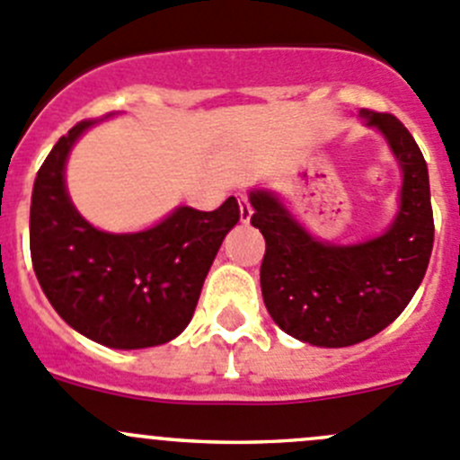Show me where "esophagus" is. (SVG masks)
I'll list each match as a JSON object with an SVG mask.
<instances>
[{
  "label": "esophagus",
  "mask_w": 460,
  "mask_h": 460,
  "mask_svg": "<svg viewBox=\"0 0 460 460\" xmlns=\"http://www.w3.org/2000/svg\"><path fill=\"white\" fill-rule=\"evenodd\" d=\"M238 204H240V222H244V225H247L249 220H252V204H249V199H247V195H243L240 193L238 195Z\"/></svg>",
  "instance_id": "34e87169"
}]
</instances>
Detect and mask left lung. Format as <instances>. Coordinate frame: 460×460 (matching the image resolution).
Returning <instances> with one entry per match:
<instances>
[{"mask_svg": "<svg viewBox=\"0 0 460 460\" xmlns=\"http://www.w3.org/2000/svg\"><path fill=\"white\" fill-rule=\"evenodd\" d=\"M402 168L394 222L385 234L355 244L314 238L279 195L253 189L252 225L265 238L261 289L267 312L298 341L343 349L394 323L425 279L434 247L429 172L407 128L382 111L359 110Z\"/></svg>", "mask_w": 460, "mask_h": 460, "instance_id": "obj_1", "label": "left lung"}]
</instances>
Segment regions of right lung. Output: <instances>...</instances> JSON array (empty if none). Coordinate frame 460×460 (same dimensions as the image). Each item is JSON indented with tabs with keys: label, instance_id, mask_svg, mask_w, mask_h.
I'll return each mask as SVG.
<instances>
[{
	"label": "right lung",
	"instance_id": "1",
	"mask_svg": "<svg viewBox=\"0 0 460 460\" xmlns=\"http://www.w3.org/2000/svg\"><path fill=\"white\" fill-rule=\"evenodd\" d=\"M93 123L71 128L40 166L31 195V261L49 303L71 328L107 349H150L175 339L193 319L240 208L229 198L216 211L177 207L137 234L96 229L75 211L65 186L66 157Z\"/></svg>",
	"mask_w": 460,
	"mask_h": 460
}]
</instances>
